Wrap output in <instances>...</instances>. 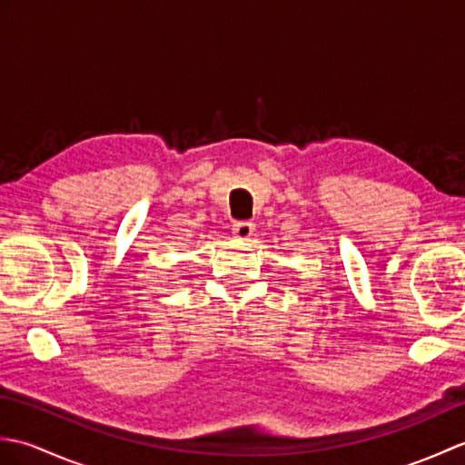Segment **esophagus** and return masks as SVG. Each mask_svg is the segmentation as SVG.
<instances>
[{
  "label": "esophagus",
  "instance_id": "obj_1",
  "mask_svg": "<svg viewBox=\"0 0 465 465\" xmlns=\"http://www.w3.org/2000/svg\"><path fill=\"white\" fill-rule=\"evenodd\" d=\"M253 232H255V225L252 222H238V223H233V227H232L233 238L235 240H242V242L250 240L252 235H253Z\"/></svg>",
  "mask_w": 465,
  "mask_h": 465
}]
</instances>
